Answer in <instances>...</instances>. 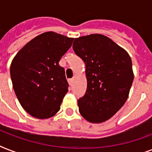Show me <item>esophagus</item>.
Here are the masks:
<instances>
[{"label":"esophagus","mask_w":152,"mask_h":152,"mask_svg":"<svg viewBox=\"0 0 152 152\" xmlns=\"http://www.w3.org/2000/svg\"><path fill=\"white\" fill-rule=\"evenodd\" d=\"M68 82H69V85H72V83H73V79H69V80H68Z\"/></svg>","instance_id":"34e87169"}]
</instances>
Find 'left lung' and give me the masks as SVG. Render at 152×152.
<instances>
[{"mask_svg": "<svg viewBox=\"0 0 152 152\" xmlns=\"http://www.w3.org/2000/svg\"><path fill=\"white\" fill-rule=\"evenodd\" d=\"M85 63L87 91L78 100L79 111L91 123L111 118L127 100L134 74L131 57L103 34L76 38L72 45Z\"/></svg>", "mask_w": 152, "mask_h": 152, "instance_id": "8db88e82", "label": "left lung"}]
</instances>
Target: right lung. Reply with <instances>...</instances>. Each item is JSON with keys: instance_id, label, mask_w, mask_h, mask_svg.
Wrapping results in <instances>:
<instances>
[{"instance_id": "add662e5", "label": "right lung", "mask_w": 152, "mask_h": 152, "mask_svg": "<svg viewBox=\"0 0 152 152\" xmlns=\"http://www.w3.org/2000/svg\"><path fill=\"white\" fill-rule=\"evenodd\" d=\"M72 41L73 38L45 32L28 42L11 63L16 97L24 110L34 118L47 119L60 110L69 83L59 61Z\"/></svg>"}]
</instances>
